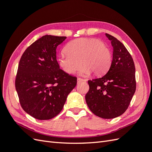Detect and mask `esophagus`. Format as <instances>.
<instances>
[{"mask_svg":"<svg viewBox=\"0 0 152 152\" xmlns=\"http://www.w3.org/2000/svg\"><path fill=\"white\" fill-rule=\"evenodd\" d=\"M85 81H86V80L82 79H81V78H77V83L78 84L80 83V82H85Z\"/></svg>","mask_w":152,"mask_h":152,"instance_id":"esophagus-1","label":"esophagus"}]
</instances>
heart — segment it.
<instances>
[{"mask_svg": "<svg viewBox=\"0 0 152 152\" xmlns=\"http://www.w3.org/2000/svg\"><path fill=\"white\" fill-rule=\"evenodd\" d=\"M65 52L58 58L59 66L68 74H73L83 68L80 72L87 76L94 72L102 75L107 72L112 63V53L105 43L96 39L82 38L69 42Z\"/></svg>", "mask_w": 152, "mask_h": 152, "instance_id": "1", "label": "heart"}]
</instances>
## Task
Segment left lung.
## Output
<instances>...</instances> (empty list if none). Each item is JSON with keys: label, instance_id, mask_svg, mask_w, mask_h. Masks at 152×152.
<instances>
[{"label": "left lung", "instance_id": "obj_1", "mask_svg": "<svg viewBox=\"0 0 152 152\" xmlns=\"http://www.w3.org/2000/svg\"><path fill=\"white\" fill-rule=\"evenodd\" d=\"M111 41L113 59L107 74L88 80L86 101L91 111L103 118L121 115L127 109L136 91L135 66L129 53L115 37L105 34Z\"/></svg>", "mask_w": 152, "mask_h": 152}]
</instances>
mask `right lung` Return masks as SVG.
Returning <instances> with one entry per match:
<instances>
[{"mask_svg":"<svg viewBox=\"0 0 152 152\" xmlns=\"http://www.w3.org/2000/svg\"><path fill=\"white\" fill-rule=\"evenodd\" d=\"M66 37L44 35L23 54L15 87L21 107L38 120H49L60 113L77 78L62 70L56 48Z\"/></svg>","mask_w":152,"mask_h":152,"instance_id":"obj_1","label":"right lung"}]
</instances>
